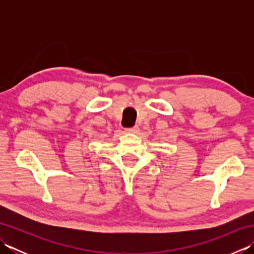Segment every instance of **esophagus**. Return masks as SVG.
<instances>
[{
	"label": "esophagus",
	"instance_id": "1",
	"mask_svg": "<svg viewBox=\"0 0 254 254\" xmlns=\"http://www.w3.org/2000/svg\"><path fill=\"white\" fill-rule=\"evenodd\" d=\"M138 131H139L138 127H131V128H127V130H126L127 133H132V134H135V133H137Z\"/></svg>",
	"mask_w": 254,
	"mask_h": 254
}]
</instances>
